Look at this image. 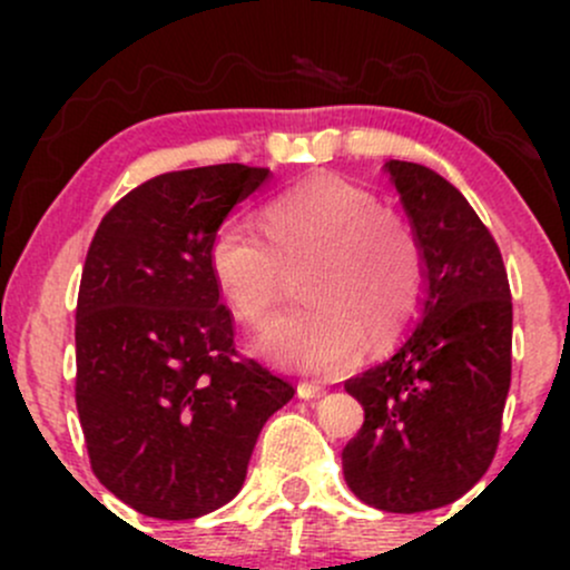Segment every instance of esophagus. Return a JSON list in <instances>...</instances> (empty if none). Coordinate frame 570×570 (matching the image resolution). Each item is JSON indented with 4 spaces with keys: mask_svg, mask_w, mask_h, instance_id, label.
<instances>
[{
    "mask_svg": "<svg viewBox=\"0 0 570 570\" xmlns=\"http://www.w3.org/2000/svg\"><path fill=\"white\" fill-rule=\"evenodd\" d=\"M326 391L322 385H311V383H299L297 385V396L305 399V402H313V399H322Z\"/></svg>",
    "mask_w": 570,
    "mask_h": 570,
    "instance_id": "esophagus-1",
    "label": "esophagus"
}]
</instances>
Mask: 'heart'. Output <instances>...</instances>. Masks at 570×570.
I'll return each mask as SVG.
<instances>
[{"label": "heart", "mask_w": 570, "mask_h": 570, "mask_svg": "<svg viewBox=\"0 0 570 570\" xmlns=\"http://www.w3.org/2000/svg\"><path fill=\"white\" fill-rule=\"evenodd\" d=\"M263 227L230 217L208 244V273L235 318L259 322L276 303L286 267L307 305L278 313L252 348L284 370L337 375L410 324L423 292V252L402 217L337 174H311L263 208Z\"/></svg>", "instance_id": "obj_1"}]
</instances>
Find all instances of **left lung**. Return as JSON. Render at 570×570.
Here are the masks:
<instances>
[{
  "instance_id": "left-lung-1",
  "label": "left lung",
  "mask_w": 570,
  "mask_h": 570,
  "mask_svg": "<svg viewBox=\"0 0 570 570\" xmlns=\"http://www.w3.org/2000/svg\"><path fill=\"white\" fill-rule=\"evenodd\" d=\"M423 252L415 330L394 356L345 381L364 426L345 444L356 499L415 514L469 493L499 448L512 381V292L493 235L426 166H383Z\"/></svg>"
}]
</instances>
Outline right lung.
Returning <instances> with one entry per match:
<instances>
[{
	"instance_id": "right-lung-1",
	"label": "right lung",
	"mask_w": 570,
	"mask_h": 570,
	"mask_svg": "<svg viewBox=\"0 0 570 570\" xmlns=\"http://www.w3.org/2000/svg\"><path fill=\"white\" fill-rule=\"evenodd\" d=\"M271 168L160 174L101 219L77 297V412L90 466L136 512L193 520L225 507L286 381L233 345L208 244Z\"/></svg>"
}]
</instances>
